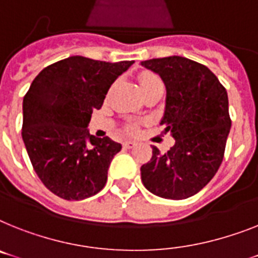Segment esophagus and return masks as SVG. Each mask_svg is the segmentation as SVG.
<instances>
[{"label":"esophagus","instance_id":"obj_1","mask_svg":"<svg viewBox=\"0 0 258 258\" xmlns=\"http://www.w3.org/2000/svg\"><path fill=\"white\" fill-rule=\"evenodd\" d=\"M134 146H136V142H133V141H125L124 142L125 149H132V148H134Z\"/></svg>","mask_w":258,"mask_h":258}]
</instances>
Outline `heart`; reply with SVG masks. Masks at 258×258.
Instances as JSON below:
<instances>
[{"label": "heart", "mask_w": 258, "mask_h": 258, "mask_svg": "<svg viewBox=\"0 0 258 258\" xmlns=\"http://www.w3.org/2000/svg\"><path fill=\"white\" fill-rule=\"evenodd\" d=\"M138 82H140V88H141L142 92L149 88H153V87L162 86L161 79L157 75H154V74H152V72H142L140 78H138ZM136 131H137V125H127V132L129 133H134Z\"/></svg>", "instance_id": "1"}]
</instances>
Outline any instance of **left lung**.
<instances>
[{"instance_id": "left-lung-1", "label": "left lung", "mask_w": 258, "mask_h": 258, "mask_svg": "<svg viewBox=\"0 0 258 258\" xmlns=\"http://www.w3.org/2000/svg\"><path fill=\"white\" fill-rule=\"evenodd\" d=\"M161 76L166 106L161 125L175 144L167 153L153 146L141 179L159 198L182 201L210 182L220 167L231 129L228 95L206 66L183 56L141 61Z\"/></svg>"}]
</instances>
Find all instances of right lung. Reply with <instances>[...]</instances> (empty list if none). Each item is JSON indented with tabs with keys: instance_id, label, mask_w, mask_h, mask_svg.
Returning a JSON list of instances; mask_svg holds the SVG:
<instances>
[{
	"instance_id": "add662e5",
	"label": "right lung",
	"mask_w": 258,
	"mask_h": 258,
	"mask_svg": "<svg viewBox=\"0 0 258 258\" xmlns=\"http://www.w3.org/2000/svg\"><path fill=\"white\" fill-rule=\"evenodd\" d=\"M133 60L70 56L47 66L23 97L22 138L44 186L66 201L101 191L121 144L89 134L88 124L108 89Z\"/></svg>"
}]
</instances>
